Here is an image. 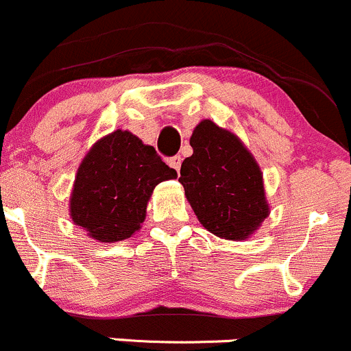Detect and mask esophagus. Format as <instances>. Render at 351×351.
<instances>
[{
	"mask_svg": "<svg viewBox=\"0 0 351 351\" xmlns=\"http://www.w3.org/2000/svg\"><path fill=\"white\" fill-rule=\"evenodd\" d=\"M167 164L171 165L172 169H174V171L177 172V174H179V171H180V164H182V158H180V155H176V157H171V158H169Z\"/></svg>",
	"mask_w": 351,
	"mask_h": 351,
	"instance_id": "34e87169",
	"label": "esophagus"
}]
</instances>
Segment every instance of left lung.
I'll list each match as a JSON object with an SVG mask.
<instances>
[{
	"label": "left lung",
	"mask_w": 351,
	"mask_h": 351,
	"mask_svg": "<svg viewBox=\"0 0 351 351\" xmlns=\"http://www.w3.org/2000/svg\"><path fill=\"white\" fill-rule=\"evenodd\" d=\"M193 155L180 165L179 182L208 232L227 241L251 237L269 215L263 172L230 131L204 119L189 140Z\"/></svg>",
	"instance_id": "1"
}]
</instances>
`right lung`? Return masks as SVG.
I'll list each match as a JSON object with an SVG mask.
<instances>
[{"label":"right lung","instance_id":"obj_1","mask_svg":"<svg viewBox=\"0 0 351 351\" xmlns=\"http://www.w3.org/2000/svg\"><path fill=\"white\" fill-rule=\"evenodd\" d=\"M176 177L154 147L130 131H114L80 164L69 197L73 223L99 242L130 239L141 228L155 186Z\"/></svg>","mask_w":351,"mask_h":351}]
</instances>
